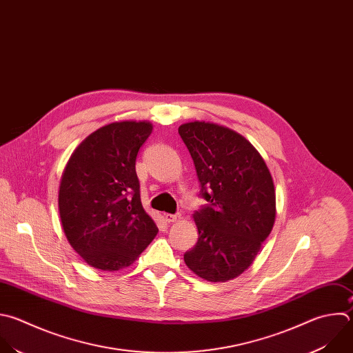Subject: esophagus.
<instances>
[{"mask_svg":"<svg viewBox=\"0 0 353 353\" xmlns=\"http://www.w3.org/2000/svg\"><path fill=\"white\" fill-rule=\"evenodd\" d=\"M163 217H165V220H166L168 223H176V221H179V220L181 219L180 214H170V213H165Z\"/></svg>","mask_w":353,"mask_h":353,"instance_id":"34e87169","label":"esophagus"}]
</instances>
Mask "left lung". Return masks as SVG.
I'll list each match as a JSON object with an SVG mask.
<instances>
[{
	"instance_id": "8db88e82",
	"label": "left lung",
	"mask_w": 353,
	"mask_h": 353,
	"mask_svg": "<svg viewBox=\"0 0 353 353\" xmlns=\"http://www.w3.org/2000/svg\"><path fill=\"white\" fill-rule=\"evenodd\" d=\"M201 183L206 206L192 217L195 247L184 262L198 277L224 283L255 261L276 219V191L266 162L241 134L209 122L179 128Z\"/></svg>"
}]
</instances>
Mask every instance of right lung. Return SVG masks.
Here are the masks:
<instances>
[{
  "label": "right lung",
  "mask_w": 353,
  "mask_h": 353,
  "mask_svg": "<svg viewBox=\"0 0 353 353\" xmlns=\"http://www.w3.org/2000/svg\"><path fill=\"white\" fill-rule=\"evenodd\" d=\"M150 122H114L91 133L63 170L58 206L72 248L91 268L130 266L158 234L144 210L136 159Z\"/></svg>",
  "instance_id": "obj_1"
}]
</instances>
